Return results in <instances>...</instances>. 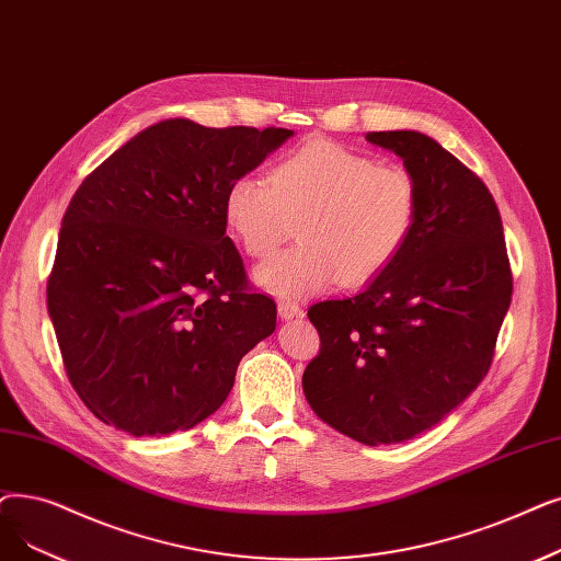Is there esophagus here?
I'll list each match as a JSON object with an SVG mask.
<instances>
[{
	"instance_id": "obj_1",
	"label": "esophagus",
	"mask_w": 561,
	"mask_h": 561,
	"mask_svg": "<svg viewBox=\"0 0 561 561\" xmlns=\"http://www.w3.org/2000/svg\"><path fill=\"white\" fill-rule=\"evenodd\" d=\"M277 313H279L282 321H290V319H298V316H302V309L290 300H279L277 302Z\"/></svg>"
}]
</instances>
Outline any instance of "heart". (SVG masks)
Masks as SVG:
<instances>
[{
  "instance_id": "b5f03b06",
  "label": "heart",
  "mask_w": 561,
  "mask_h": 561,
  "mask_svg": "<svg viewBox=\"0 0 561 561\" xmlns=\"http://www.w3.org/2000/svg\"><path fill=\"white\" fill-rule=\"evenodd\" d=\"M222 215L254 259L275 252L298 222L300 245L261 263L254 279L267 294L305 298L382 275L415 233L420 187L403 164L309 141L277 160L267 179H233Z\"/></svg>"
}]
</instances>
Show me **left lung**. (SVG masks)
Returning <instances> with one entry per match:
<instances>
[{"mask_svg":"<svg viewBox=\"0 0 561 561\" xmlns=\"http://www.w3.org/2000/svg\"><path fill=\"white\" fill-rule=\"evenodd\" d=\"M420 187L401 256L346 300L309 307L321 351L302 374L311 410L353 440L405 443L485 378L511 305V267L493 194L417 130L367 133Z\"/></svg>","mask_w":561,"mask_h":561,"instance_id":"1","label":"left lung"}]
</instances>
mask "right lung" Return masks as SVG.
I'll use <instances>...</instances> for the list:
<instances>
[{
  "label": "right lung",
  "mask_w": 561,
  "mask_h": 561,
  "mask_svg": "<svg viewBox=\"0 0 561 561\" xmlns=\"http://www.w3.org/2000/svg\"><path fill=\"white\" fill-rule=\"evenodd\" d=\"M290 135L167 118L72 194L47 311L68 380L101 422L135 437L197 426L275 332L277 305L250 288L222 202Z\"/></svg>",
  "instance_id": "right-lung-1"
}]
</instances>
